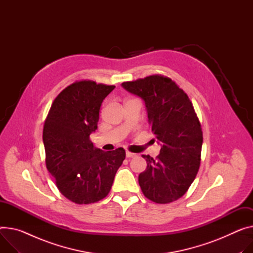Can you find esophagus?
<instances>
[{
	"instance_id": "34e87169",
	"label": "esophagus",
	"mask_w": 253,
	"mask_h": 253,
	"mask_svg": "<svg viewBox=\"0 0 253 253\" xmlns=\"http://www.w3.org/2000/svg\"><path fill=\"white\" fill-rule=\"evenodd\" d=\"M126 158H132V157L135 156V154L130 153V152H126Z\"/></svg>"
}]
</instances>
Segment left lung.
Here are the masks:
<instances>
[{"mask_svg":"<svg viewBox=\"0 0 253 253\" xmlns=\"http://www.w3.org/2000/svg\"><path fill=\"white\" fill-rule=\"evenodd\" d=\"M122 86L145 101L152 131L161 145L153 159L143 155L147 168L139 175L144 196L157 204L181 198L196 178L203 146L199 118L186 93L170 78L152 75Z\"/></svg>","mask_w":253,"mask_h":253,"instance_id":"left-lung-1","label":"left lung"}]
</instances>
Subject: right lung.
<instances>
[{"instance_id": "add662e5", "label": "right lung", "mask_w": 253, "mask_h": 253, "mask_svg": "<svg viewBox=\"0 0 253 253\" xmlns=\"http://www.w3.org/2000/svg\"><path fill=\"white\" fill-rule=\"evenodd\" d=\"M114 88L77 81L56 96L44 122L46 168L63 196L78 205L104 199L126 158L123 148L104 152L90 141L102 101Z\"/></svg>"}]
</instances>
